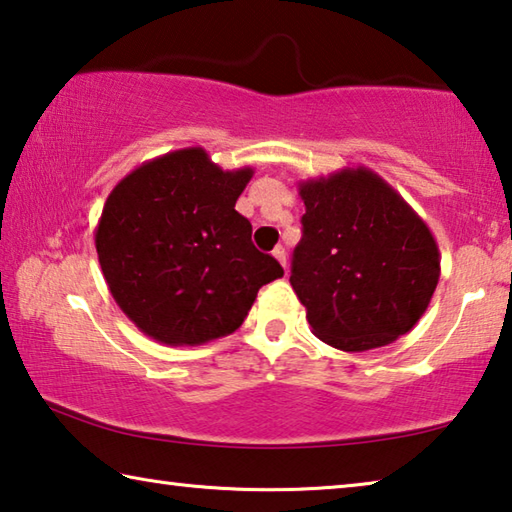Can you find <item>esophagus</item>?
<instances>
[{
  "label": "esophagus",
  "instance_id": "esophagus-1",
  "mask_svg": "<svg viewBox=\"0 0 512 512\" xmlns=\"http://www.w3.org/2000/svg\"><path fill=\"white\" fill-rule=\"evenodd\" d=\"M273 257L284 266V271H287V250H284L282 246H275L273 248Z\"/></svg>",
  "mask_w": 512,
  "mask_h": 512
}]
</instances>
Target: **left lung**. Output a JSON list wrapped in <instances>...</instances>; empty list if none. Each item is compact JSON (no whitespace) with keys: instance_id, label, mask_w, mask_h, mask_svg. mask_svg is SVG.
Wrapping results in <instances>:
<instances>
[{"instance_id":"obj_1","label":"left lung","mask_w":512,"mask_h":512,"mask_svg":"<svg viewBox=\"0 0 512 512\" xmlns=\"http://www.w3.org/2000/svg\"><path fill=\"white\" fill-rule=\"evenodd\" d=\"M298 192L305 214L289 282L311 332L343 352L411 332L440 277L429 225L368 167L302 180Z\"/></svg>"}]
</instances>
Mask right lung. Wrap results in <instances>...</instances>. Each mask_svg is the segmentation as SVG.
I'll list each match as a JSON object with an SVG mask.
<instances>
[{
  "mask_svg": "<svg viewBox=\"0 0 512 512\" xmlns=\"http://www.w3.org/2000/svg\"><path fill=\"white\" fill-rule=\"evenodd\" d=\"M253 167L223 171L201 146L164 153L121 178L94 230L112 298L164 345H203L241 327L257 291L282 277L235 210Z\"/></svg>",
  "mask_w": 512,
  "mask_h": 512,
  "instance_id": "1",
  "label": "right lung"
}]
</instances>
